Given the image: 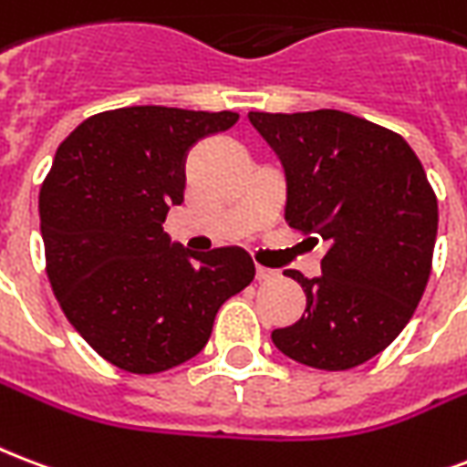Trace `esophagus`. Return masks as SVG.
Instances as JSON below:
<instances>
[{
	"instance_id": "esophagus-1",
	"label": "esophagus",
	"mask_w": 467,
	"mask_h": 467,
	"mask_svg": "<svg viewBox=\"0 0 467 467\" xmlns=\"http://www.w3.org/2000/svg\"><path fill=\"white\" fill-rule=\"evenodd\" d=\"M254 279H257V281H269V279H276V272H274V269H269V266H262V265H257V266H254Z\"/></svg>"
}]
</instances>
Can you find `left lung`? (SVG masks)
<instances>
[{
  "instance_id": "1",
  "label": "left lung",
  "mask_w": 467,
  "mask_h": 467,
  "mask_svg": "<svg viewBox=\"0 0 467 467\" xmlns=\"http://www.w3.org/2000/svg\"><path fill=\"white\" fill-rule=\"evenodd\" d=\"M249 122L284 166L289 227L328 244L320 276L284 272L306 311L274 345L308 368H358L404 330L431 274L439 202L426 171L400 134L340 109Z\"/></svg>"
}]
</instances>
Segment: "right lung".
Here are the masks:
<instances>
[{"mask_svg":"<svg viewBox=\"0 0 467 467\" xmlns=\"http://www.w3.org/2000/svg\"><path fill=\"white\" fill-rule=\"evenodd\" d=\"M237 112L122 107L78 124L38 195L46 274L99 358L154 375L205 348L220 306L254 279L240 247L193 254L163 233L183 202L186 154Z\"/></svg>","mask_w":467,"mask_h":467,"instance_id":"obj_1","label":"right lung"}]
</instances>
